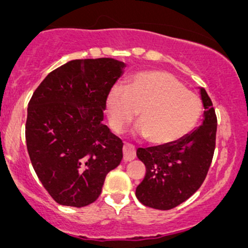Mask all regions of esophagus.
I'll return each instance as SVG.
<instances>
[{
    "label": "esophagus",
    "instance_id": "1",
    "mask_svg": "<svg viewBox=\"0 0 248 248\" xmlns=\"http://www.w3.org/2000/svg\"><path fill=\"white\" fill-rule=\"evenodd\" d=\"M134 158H136V147L132 144L126 142L124 145V161L129 162Z\"/></svg>",
    "mask_w": 248,
    "mask_h": 248
}]
</instances>
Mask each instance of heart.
I'll return each mask as SVG.
<instances>
[{
    "label": "heart",
    "mask_w": 248,
    "mask_h": 248,
    "mask_svg": "<svg viewBox=\"0 0 248 248\" xmlns=\"http://www.w3.org/2000/svg\"><path fill=\"white\" fill-rule=\"evenodd\" d=\"M109 124L120 132L138 111L139 132L155 145L186 137L202 114V101L172 74L147 71L137 74L126 89L115 86L107 97Z\"/></svg>",
    "instance_id": "heart-1"
}]
</instances>
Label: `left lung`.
<instances>
[{
	"instance_id": "1",
	"label": "left lung",
	"mask_w": 248,
	"mask_h": 248,
	"mask_svg": "<svg viewBox=\"0 0 248 248\" xmlns=\"http://www.w3.org/2000/svg\"><path fill=\"white\" fill-rule=\"evenodd\" d=\"M201 96L205 109L202 126L172 144L137 150L146 174L136 196L145 206L170 210L187 201L204 182L216 146L217 117L204 89Z\"/></svg>"
}]
</instances>
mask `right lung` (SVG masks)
<instances>
[{
    "mask_svg": "<svg viewBox=\"0 0 248 248\" xmlns=\"http://www.w3.org/2000/svg\"><path fill=\"white\" fill-rule=\"evenodd\" d=\"M126 64L72 60L32 94L25 136L37 176L55 202L82 207L96 201L122 159V140L103 124L107 97Z\"/></svg>",
    "mask_w": 248,
    "mask_h": 248,
    "instance_id": "1",
    "label": "right lung"
}]
</instances>
